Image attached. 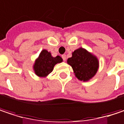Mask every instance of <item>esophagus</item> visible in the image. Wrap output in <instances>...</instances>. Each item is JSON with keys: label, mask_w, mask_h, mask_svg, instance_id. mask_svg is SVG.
Returning a JSON list of instances; mask_svg holds the SVG:
<instances>
[{"label": "esophagus", "mask_w": 124, "mask_h": 124, "mask_svg": "<svg viewBox=\"0 0 124 124\" xmlns=\"http://www.w3.org/2000/svg\"><path fill=\"white\" fill-rule=\"evenodd\" d=\"M62 57L64 61H65V60H66V59H67V56H66V54H62Z\"/></svg>", "instance_id": "esophagus-1"}]
</instances>
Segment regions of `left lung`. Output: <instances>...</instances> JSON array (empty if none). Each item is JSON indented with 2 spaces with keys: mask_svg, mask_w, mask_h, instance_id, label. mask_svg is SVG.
Listing matches in <instances>:
<instances>
[{
  "mask_svg": "<svg viewBox=\"0 0 124 124\" xmlns=\"http://www.w3.org/2000/svg\"><path fill=\"white\" fill-rule=\"evenodd\" d=\"M67 63L72 67L76 77L84 82L92 79L99 68L97 58L82 47L74 51L72 57L67 60Z\"/></svg>",
  "mask_w": 124,
  "mask_h": 124,
  "instance_id": "1",
  "label": "left lung"
}]
</instances>
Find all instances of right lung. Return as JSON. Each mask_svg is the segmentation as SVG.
<instances>
[{
    "label": "right lung",
    "instance_id": "add662e5",
    "mask_svg": "<svg viewBox=\"0 0 124 124\" xmlns=\"http://www.w3.org/2000/svg\"><path fill=\"white\" fill-rule=\"evenodd\" d=\"M62 62L61 57L57 56L53 57L50 52L46 50H43L40 52L39 57L35 60L33 66L35 73L38 77H45L51 73L54 65Z\"/></svg>",
    "mask_w": 124,
    "mask_h": 124
}]
</instances>
